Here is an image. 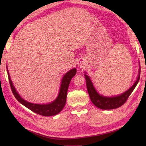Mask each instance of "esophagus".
Instances as JSON below:
<instances>
[{"mask_svg": "<svg viewBox=\"0 0 146 146\" xmlns=\"http://www.w3.org/2000/svg\"><path fill=\"white\" fill-rule=\"evenodd\" d=\"M85 62L82 60H80L78 63V66L80 68H83L85 66Z\"/></svg>", "mask_w": 146, "mask_h": 146, "instance_id": "esophagus-1", "label": "esophagus"}]
</instances>
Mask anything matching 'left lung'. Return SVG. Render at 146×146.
<instances>
[{"instance_id": "obj_1", "label": "left lung", "mask_w": 146, "mask_h": 146, "mask_svg": "<svg viewBox=\"0 0 146 146\" xmlns=\"http://www.w3.org/2000/svg\"><path fill=\"white\" fill-rule=\"evenodd\" d=\"M140 74L141 67L140 64H139V73L137 80H136V81L131 88L125 92L122 93V94H120L119 95L112 96V97H106V96L100 94L97 91L90 76L87 75V73L85 72L84 75L86 80V88H87L90 98L92 103L96 107L102 110L115 109V108L122 106L123 104L125 103L130 95L131 94V93L134 90L135 86H137L139 79H140Z\"/></svg>"}]
</instances>
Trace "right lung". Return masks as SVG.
Listing matches in <instances>:
<instances>
[{
  "instance_id": "1",
  "label": "right lung",
  "mask_w": 146,
  "mask_h": 146,
  "mask_svg": "<svg viewBox=\"0 0 146 146\" xmlns=\"http://www.w3.org/2000/svg\"><path fill=\"white\" fill-rule=\"evenodd\" d=\"M7 71L9 83H10L12 92L13 93L15 98L18 100V102H20L22 105H24V106L27 107V108H29V110L34 111L35 113L41 115L42 116L47 117L55 115L60 113L62 110V109L64 108L66 101L68 86H69L71 78H72L76 73V68H73V69L68 71L61 79L60 91H59L58 95L55 100L49 104H39L27 102V100H24L23 98H22L21 97L20 95L19 94V93L17 92L16 89L15 88L13 85V83H12L11 79V76L9 75L7 66Z\"/></svg>"
}]
</instances>
